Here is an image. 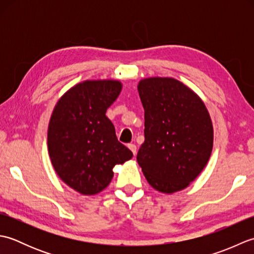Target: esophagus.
I'll use <instances>...</instances> for the list:
<instances>
[{
    "instance_id": "34e87169",
    "label": "esophagus",
    "mask_w": 254,
    "mask_h": 254,
    "mask_svg": "<svg viewBox=\"0 0 254 254\" xmlns=\"http://www.w3.org/2000/svg\"><path fill=\"white\" fill-rule=\"evenodd\" d=\"M127 147L131 149V152L133 153V155H134V156L136 155V149H137V147H136V145H135V144H128V145H127Z\"/></svg>"
}]
</instances>
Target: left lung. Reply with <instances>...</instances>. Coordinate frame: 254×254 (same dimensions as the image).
<instances>
[{
    "instance_id": "obj_1",
    "label": "left lung",
    "mask_w": 254,
    "mask_h": 254,
    "mask_svg": "<svg viewBox=\"0 0 254 254\" xmlns=\"http://www.w3.org/2000/svg\"><path fill=\"white\" fill-rule=\"evenodd\" d=\"M137 90L145 111V141L137 163L156 191H181L201 174L212 154L209 113L202 99L176 78H144Z\"/></svg>"
}]
</instances>
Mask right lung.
<instances>
[{
    "instance_id": "obj_1",
    "label": "right lung",
    "mask_w": 254,
    "mask_h": 254,
    "mask_svg": "<svg viewBox=\"0 0 254 254\" xmlns=\"http://www.w3.org/2000/svg\"><path fill=\"white\" fill-rule=\"evenodd\" d=\"M122 89L115 79L84 80L69 88L53 109L48 127V150L60 179L83 195L106 189L113 167L133 157L118 141L106 111Z\"/></svg>"
}]
</instances>
